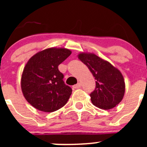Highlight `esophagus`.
Segmentation results:
<instances>
[{"label": "esophagus", "instance_id": "obj_1", "mask_svg": "<svg viewBox=\"0 0 147 147\" xmlns=\"http://www.w3.org/2000/svg\"><path fill=\"white\" fill-rule=\"evenodd\" d=\"M80 87H81V83L78 82V84H75V85L73 86V88H74V89H79Z\"/></svg>", "mask_w": 147, "mask_h": 147}]
</instances>
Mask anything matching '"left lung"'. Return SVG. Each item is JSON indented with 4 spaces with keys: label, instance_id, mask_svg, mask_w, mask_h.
<instances>
[{
    "label": "left lung",
    "instance_id": "left-lung-1",
    "mask_svg": "<svg viewBox=\"0 0 147 147\" xmlns=\"http://www.w3.org/2000/svg\"><path fill=\"white\" fill-rule=\"evenodd\" d=\"M78 58L87 65L96 80L95 90L90 94L93 105L107 110L117 106L125 92V82L121 72L94 53H81Z\"/></svg>",
    "mask_w": 147,
    "mask_h": 147
}]
</instances>
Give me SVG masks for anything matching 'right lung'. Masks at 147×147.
<instances>
[{
  "instance_id": "1",
  "label": "right lung",
  "mask_w": 147,
  "mask_h": 147,
  "mask_svg": "<svg viewBox=\"0 0 147 147\" xmlns=\"http://www.w3.org/2000/svg\"><path fill=\"white\" fill-rule=\"evenodd\" d=\"M71 53L63 47H50L37 53L28 61L22 74L21 90L35 109L53 112L67 102L72 90L65 84L58 65Z\"/></svg>"
}]
</instances>
